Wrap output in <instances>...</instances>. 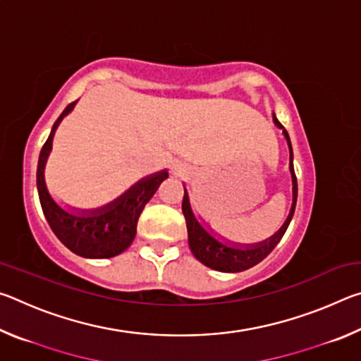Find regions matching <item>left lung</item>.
<instances>
[{
    "label": "left lung",
    "mask_w": 361,
    "mask_h": 361,
    "mask_svg": "<svg viewBox=\"0 0 361 361\" xmlns=\"http://www.w3.org/2000/svg\"><path fill=\"white\" fill-rule=\"evenodd\" d=\"M274 122L283 129V126L280 124L279 119L274 114ZM283 135L288 142L290 146V172H291V180H293V205L290 210V215L286 218V221L283 223L282 228L274 234L271 239L266 242H261L259 245H253V247H247V248H235V247H229L226 243L218 242L215 237L209 234L202 226L199 224L197 219H195L194 213L191 210V205H189V199H188V192L185 189V197H183V215L186 218V228H188V239H189V247H191L192 255L197 258L202 264L209 266L215 271H221V272H242L247 271V269L253 267L261 262L266 256L272 252L274 248L277 247V243L282 240V237L285 234L286 228L293 218V213H295V207H296V199H298V181H296V175H295V169H293V151H291V143H290V137L288 132L283 129Z\"/></svg>",
    "instance_id": "obj_1"
}]
</instances>
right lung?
Wrapping results in <instances>:
<instances>
[{"label":"right lung","mask_w":361,"mask_h":361,"mask_svg":"<svg viewBox=\"0 0 361 361\" xmlns=\"http://www.w3.org/2000/svg\"><path fill=\"white\" fill-rule=\"evenodd\" d=\"M76 102L70 103L63 109V113L59 116L51 130V135L39 152L38 172H36L39 202L54 234L73 253L84 256V258H111V256L119 255L129 248L137 234L140 213L143 212L145 205L149 202L159 185L167 178L169 173L164 170V172L151 175L148 178L138 181L135 186H132L114 202L102 207L99 210L85 213V215H75V213H70L59 207L46 188L44 166L52 148L54 133H56L60 121L75 108Z\"/></svg>","instance_id":"add662e5"}]
</instances>
